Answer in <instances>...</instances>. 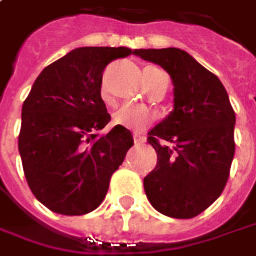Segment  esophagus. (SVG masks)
<instances>
[{"mask_svg": "<svg viewBox=\"0 0 256 256\" xmlns=\"http://www.w3.org/2000/svg\"><path fill=\"white\" fill-rule=\"evenodd\" d=\"M133 138H134V143H136V144H142V143H144L146 142V137L140 136V134H137V133L133 134Z\"/></svg>", "mask_w": 256, "mask_h": 256, "instance_id": "1", "label": "esophagus"}]
</instances>
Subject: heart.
Wrapping results in <instances>:
<instances>
[{"label":"heart","mask_w":256,"mask_h":256,"mask_svg":"<svg viewBox=\"0 0 256 256\" xmlns=\"http://www.w3.org/2000/svg\"><path fill=\"white\" fill-rule=\"evenodd\" d=\"M147 69L158 70L156 68H147ZM102 93H103V96H106L104 89L102 90ZM153 119H154L153 112L143 104H136V103H126V104L120 106L113 114V123L114 124L133 128V130H142V128H147L153 122Z\"/></svg>","instance_id":"obj_1"}]
</instances>
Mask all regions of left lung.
Returning a JSON list of instances; mask_svg holds the SVG:
<instances>
[{"label": "left lung", "instance_id": "1", "mask_svg": "<svg viewBox=\"0 0 256 256\" xmlns=\"http://www.w3.org/2000/svg\"><path fill=\"white\" fill-rule=\"evenodd\" d=\"M174 84V109L148 132L157 166L144 177L150 204L172 218H192L216 201L235 153V113L224 84L178 48L134 49Z\"/></svg>", "mask_w": 256, "mask_h": 256}]
</instances>
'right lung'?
Wrapping results in <instances>:
<instances>
[{
	"mask_svg": "<svg viewBox=\"0 0 256 256\" xmlns=\"http://www.w3.org/2000/svg\"><path fill=\"white\" fill-rule=\"evenodd\" d=\"M134 55L119 46L76 48L46 66L22 104L18 150L32 194L50 211L84 216L106 197L113 172L133 146L130 130L109 122L102 76L112 60Z\"/></svg>",
	"mask_w": 256,
	"mask_h": 256,
	"instance_id": "add662e5",
	"label": "right lung"
}]
</instances>
